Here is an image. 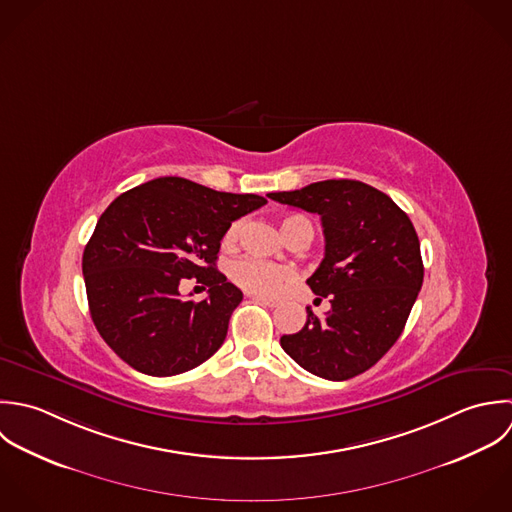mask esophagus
Listing matches in <instances>:
<instances>
[{
	"instance_id": "1",
	"label": "esophagus",
	"mask_w": 512,
	"mask_h": 512,
	"mask_svg": "<svg viewBox=\"0 0 512 512\" xmlns=\"http://www.w3.org/2000/svg\"><path fill=\"white\" fill-rule=\"evenodd\" d=\"M250 298H252L254 302H260V304L268 306V308H278V306H280L278 300H272V298H266V296H256V294H252Z\"/></svg>"
}]
</instances>
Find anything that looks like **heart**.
Returning <instances> with one entry per match:
<instances>
[{"mask_svg": "<svg viewBox=\"0 0 512 512\" xmlns=\"http://www.w3.org/2000/svg\"><path fill=\"white\" fill-rule=\"evenodd\" d=\"M242 220H236L228 226L224 234V244L234 246L242 234ZM282 232L288 240L298 236H314V224L310 218L300 214H290L282 220ZM230 278L242 290L256 294V296H276L282 292L294 278V272L288 266L264 262L258 258H242L230 266Z\"/></svg>", "mask_w": 512, "mask_h": 512, "instance_id": "obj_1", "label": "heart"}]
</instances>
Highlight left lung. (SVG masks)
I'll return each mask as SVG.
<instances>
[{
  "mask_svg": "<svg viewBox=\"0 0 512 512\" xmlns=\"http://www.w3.org/2000/svg\"><path fill=\"white\" fill-rule=\"evenodd\" d=\"M272 200L320 214L326 254L308 278L332 310L310 308L282 349L306 371L343 381L375 365L401 336L423 284V260L409 216L381 190L359 180H322Z\"/></svg>",
  "mask_w": 512,
  "mask_h": 512,
  "instance_id": "left-lung-1",
  "label": "left lung"
}]
</instances>
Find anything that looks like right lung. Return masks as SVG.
Wrapping results in <instances>:
<instances>
[{
  "instance_id": "obj_1",
  "label": "right lung",
  "mask_w": 512,
  "mask_h": 512,
  "mask_svg": "<svg viewBox=\"0 0 512 512\" xmlns=\"http://www.w3.org/2000/svg\"><path fill=\"white\" fill-rule=\"evenodd\" d=\"M266 204L258 194L218 192L163 176L117 196L83 252L93 324L133 369L169 377L218 351L242 292L216 270L220 240L240 216ZM196 277L202 303L177 288Z\"/></svg>"
}]
</instances>
